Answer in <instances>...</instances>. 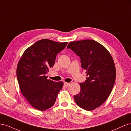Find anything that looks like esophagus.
<instances>
[{"mask_svg":"<svg viewBox=\"0 0 131 131\" xmlns=\"http://www.w3.org/2000/svg\"><path fill=\"white\" fill-rule=\"evenodd\" d=\"M64 86H65L66 87H68V86H69V85H70V83L65 82L64 83Z\"/></svg>","mask_w":131,"mask_h":131,"instance_id":"1","label":"esophagus"}]
</instances>
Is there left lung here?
Returning a JSON list of instances; mask_svg holds the SVG:
<instances>
[{
	"label": "left lung",
	"instance_id": "obj_1",
	"mask_svg": "<svg viewBox=\"0 0 131 131\" xmlns=\"http://www.w3.org/2000/svg\"><path fill=\"white\" fill-rule=\"evenodd\" d=\"M67 48L80 57L81 67L86 71V80L80 84V93L75 95L74 100L83 109L94 110L106 100L114 85L113 59L104 46L93 40L70 42Z\"/></svg>",
	"mask_w": 131,
	"mask_h": 131
}]
</instances>
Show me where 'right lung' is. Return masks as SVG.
<instances>
[{
  "label": "right lung",
  "mask_w": 131,
  "mask_h": 131,
  "mask_svg": "<svg viewBox=\"0 0 131 131\" xmlns=\"http://www.w3.org/2000/svg\"><path fill=\"white\" fill-rule=\"evenodd\" d=\"M67 43L41 39L27 49L19 59L16 70L19 88L35 109L45 110L56 102L63 82L48 80L46 74L54 65L56 55Z\"/></svg>",
  "instance_id": "right-lung-1"
}]
</instances>
